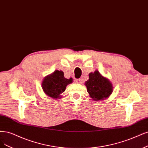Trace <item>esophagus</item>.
<instances>
[{
  "label": "esophagus",
  "mask_w": 148,
  "mask_h": 148,
  "mask_svg": "<svg viewBox=\"0 0 148 148\" xmlns=\"http://www.w3.org/2000/svg\"><path fill=\"white\" fill-rule=\"evenodd\" d=\"M75 81H76V83H81V81H82V79H81V78H79V79H76V80H75Z\"/></svg>",
  "instance_id": "34e87169"
}]
</instances>
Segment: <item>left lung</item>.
Wrapping results in <instances>:
<instances>
[{
  "label": "left lung",
  "instance_id": "8db88e82",
  "mask_svg": "<svg viewBox=\"0 0 148 148\" xmlns=\"http://www.w3.org/2000/svg\"><path fill=\"white\" fill-rule=\"evenodd\" d=\"M90 97L95 101L108 99L113 91L111 81L101 75L98 70L89 74V79L85 82Z\"/></svg>",
  "mask_w": 148,
  "mask_h": 148
}]
</instances>
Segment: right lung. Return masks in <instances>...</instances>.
Returning a JSON list of instances; mask_svg holds the SVG:
<instances>
[{
    "instance_id": "1",
    "label": "right lung",
    "mask_w": 148,
    "mask_h": 148,
    "mask_svg": "<svg viewBox=\"0 0 148 148\" xmlns=\"http://www.w3.org/2000/svg\"><path fill=\"white\" fill-rule=\"evenodd\" d=\"M72 82V78H65L62 71L56 70L51 74L45 76L42 81V88L46 95L54 99H58L62 97L61 94L65 90L67 86Z\"/></svg>"
}]
</instances>
